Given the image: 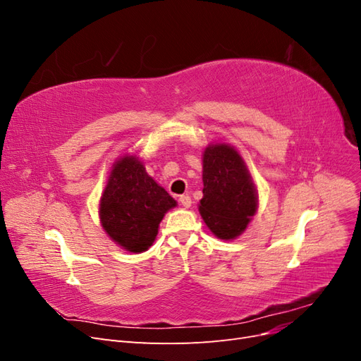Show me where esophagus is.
<instances>
[{
    "mask_svg": "<svg viewBox=\"0 0 361 361\" xmlns=\"http://www.w3.org/2000/svg\"><path fill=\"white\" fill-rule=\"evenodd\" d=\"M179 202H180V204L183 206V207H190L191 206V197H190V195L188 194H183V195H180V197H179Z\"/></svg>",
    "mask_w": 361,
    "mask_h": 361,
    "instance_id": "obj_1",
    "label": "esophagus"
}]
</instances>
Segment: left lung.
<instances>
[{
    "instance_id": "8db88e82",
    "label": "left lung",
    "mask_w": 361,
    "mask_h": 361,
    "mask_svg": "<svg viewBox=\"0 0 361 361\" xmlns=\"http://www.w3.org/2000/svg\"><path fill=\"white\" fill-rule=\"evenodd\" d=\"M199 211L206 226L220 239L241 235L256 214L257 191L235 147L218 143L204 149Z\"/></svg>"
}]
</instances>
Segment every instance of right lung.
Instances as JSON below:
<instances>
[{
    "instance_id": "1",
    "label": "right lung",
    "mask_w": 361,
    "mask_h": 361,
    "mask_svg": "<svg viewBox=\"0 0 361 361\" xmlns=\"http://www.w3.org/2000/svg\"><path fill=\"white\" fill-rule=\"evenodd\" d=\"M176 200L152 179L143 162L125 155L114 164L99 204L106 235L130 253H143L158 235L164 215Z\"/></svg>"
}]
</instances>
